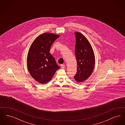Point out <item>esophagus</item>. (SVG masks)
<instances>
[{
    "label": "esophagus",
    "instance_id": "esophagus-1",
    "mask_svg": "<svg viewBox=\"0 0 125 125\" xmlns=\"http://www.w3.org/2000/svg\"><path fill=\"white\" fill-rule=\"evenodd\" d=\"M61 67L62 68V69H64L65 68V65H63V64H62V65H61Z\"/></svg>",
    "mask_w": 125,
    "mask_h": 125
}]
</instances>
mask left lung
Wrapping results in <instances>:
<instances>
[{"mask_svg": "<svg viewBox=\"0 0 125 125\" xmlns=\"http://www.w3.org/2000/svg\"><path fill=\"white\" fill-rule=\"evenodd\" d=\"M75 54L77 63V73L74 78L78 83L83 82L92 74L95 59L94 51L89 41L80 32H75Z\"/></svg>", "mask_w": 125, "mask_h": 125, "instance_id": "obj_1", "label": "left lung"}]
</instances>
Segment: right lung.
<instances>
[{
  "mask_svg": "<svg viewBox=\"0 0 125 125\" xmlns=\"http://www.w3.org/2000/svg\"><path fill=\"white\" fill-rule=\"evenodd\" d=\"M59 36L52 33H43L38 36L30 47L28 69L31 76L39 83L44 84L50 81L60 68L50 53L52 44Z\"/></svg>",
  "mask_w": 125,
  "mask_h": 125,
  "instance_id": "right-lung-1",
  "label": "right lung"
}]
</instances>
